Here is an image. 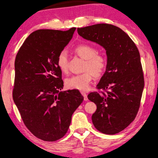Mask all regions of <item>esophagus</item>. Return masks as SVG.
Instances as JSON below:
<instances>
[{"label":"esophagus","instance_id":"obj_1","mask_svg":"<svg viewBox=\"0 0 158 158\" xmlns=\"http://www.w3.org/2000/svg\"><path fill=\"white\" fill-rule=\"evenodd\" d=\"M81 94L83 95V97H84V100L85 101H87V100H88V96H87V94L85 92H81Z\"/></svg>","mask_w":158,"mask_h":158}]
</instances>
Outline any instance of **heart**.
<instances>
[{"label":"heart","mask_w":158,"mask_h":158,"mask_svg":"<svg viewBox=\"0 0 158 158\" xmlns=\"http://www.w3.org/2000/svg\"><path fill=\"white\" fill-rule=\"evenodd\" d=\"M74 52L79 57L85 60L83 73L73 75L65 81L68 88L76 89L79 90H86L90 87L93 77H99L103 74L107 66L106 57L97 54L95 48L90 45L83 44L75 48ZM57 65L61 72L67 73L68 70V56L65 51H62L58 55Z\"/></svg>","instance_id":"obj_1"}]
</instances>
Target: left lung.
<instances>
[{
	"label": "left lung",
	"instance_id": "obj_1",
	"mask_svg": "<svg viewBox=\"0 0 158 158\" xmlns=\"http://www.w3.org/2000/svg\"><path fill=\"white\" fill-rule=\"evenodd\" d=\"M77 33L106 51V72L97 87L108 91L88 95L97 106L93 125L104 134L118 133L134 120L140 107L144 88L140 52L129 35L113 25H93L77 28Z\"/></svg>",
	"mask_w": 158,
	"mask_h": 158
}]
</instances>
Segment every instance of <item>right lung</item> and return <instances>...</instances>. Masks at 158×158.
Returning a JSON list of instances; mask_svg holds the SVG:
<instances>
[{
	"instance_id": "1",
	"label": "right lung",
	"mask_w": 158,
	"mask_h": 158,
	"mask_svg": "<svg viewBox=\"0 0 158 158\" xmlns=\"http://www.w3.org/2000/svg\"><path fill=\"white\" fill-rule=\"evenodd\" d=\"M75 29L34 31L15 57L13 101L28 129L45 141L65 135L73 113L84 99L78 90L61 91L62 72L57 65Z\"/></svg>"
}]
</instances>
